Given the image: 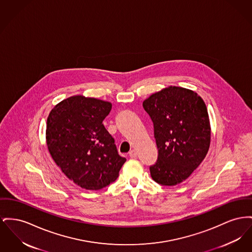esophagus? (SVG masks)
<instances>
[{
    "label": "esophagus",
    "mask_w": 252,
    "mask_h": 252,
    "mask_svg": "<svg viewBox=\"0 0 252 252\" xmlns=\"http://www.w3.org/2000/svg\"><path fill=\"white\" fill-rule=\"evenodd\" d=\"M137 154H138L137 151H136L135 149H132V150L129 152V157H130V158H136V157H137Z\"/></svg>",
    "instance_id": "34e87169"
}]
</instances>
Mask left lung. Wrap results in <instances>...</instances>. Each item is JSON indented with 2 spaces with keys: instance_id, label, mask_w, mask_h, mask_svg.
Instances as JSON below:
<instances>
[{
  "instance_id": "1",
  "label": "left lung",
  "mask_w": 252,
  "mask_h": 252,
  "mask_svg": "<svg viewBox=\"0 0 252 252\" xmlns=\"http://www.w3.org/2000/svg\"><path fill=\"white\" fill-rule=\"evenodd\" d=\"M143 106L153 122L159 152L150 175L163 186L181 184L207 156L211 128L206 104L193 90L170 86L150 95Z\"/></svg>"
}]
</instances>
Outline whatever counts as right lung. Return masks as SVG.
<instances>
[{
    "label": "right lung",
    "instance_id": "add662e5",
    "mask_svg": "<svg viewBox=\"0 0 252 252\" xmlns=\"http://www.w3.org/2000/svg\"><path fill=\"white\" fill-rule=\"evenodd\" d=\"M111 107L109 102L75 95L56 104L47 117L45 139L52 159L66 177L88 190L114 182L126 161L103 125Z\"/></svg>",
    "mask_w": 252,
    "mask_h": 252
}]
</instances>
